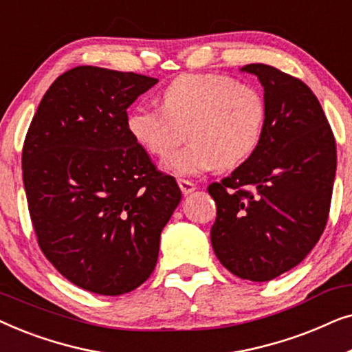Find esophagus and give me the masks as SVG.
Returning <instances> with one entry per match:
<instances>
[{"mask_svg": "<svg viewBox=\"0 0 352 352\" xmlns=\"http://www.w3.org/2000/svg\"><path fill=\"white\" fill-rule=\"evenodd\" d=\"M177 184H179L181 192H182V194H184V195H189V194H192V192L195 190V184H194V182H190V181L179 179V181H177Z\"/></svg>", "mask_w": 352, "mask_h": 352, "instance_id": "esophagus-1", "label": "esophagus"}]
</instances>
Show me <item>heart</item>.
<instances>
[{
  "mask_svg": "<svg viewBox=\"0 0 352 352\" xmlns=\"http://www.w3.org/2000/svg\"><path fill=\"white\" fill-rule=\"evenodd\" d=\"M266 117V100L254 86L224 75L186 74L163 89L162 107L134 105L126 129L138 146L160 158L187 129L189 146L163 162V170L182 177L243 165L259 147Z\"/></svg>",
  "mask_w": 352,
  "mask_h": 352,
  "instance_id": "obj_1",
  "label": "heart"
}]
</instances>
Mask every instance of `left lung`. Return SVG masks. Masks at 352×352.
Masks as SVG:
<instances>
[{"instance_id": "1", "label": "left lung", "mask_w": 352, "mask_h": 352, "mask_svg": "<svg viewBox=\"0 0 352 352\" xmlns=\"http://www.w3.org/2000/svg\"><path fill=\"white\" fill-rule=\"evenodd\" d=\"M264 88L267 117L259 147L208 194L216 201L211 245L240 278L267 282L305 259L324 232L336 146L314 93L271 65L248 64Z\"/></svg>"}]
</instances>
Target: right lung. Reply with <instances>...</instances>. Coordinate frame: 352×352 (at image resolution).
<instances>
[{
	"label": "right lung",
	"instance_id": "right-lung-1",
	"mask_svg": "<svg viewBox=\"0 0 352 352\" xmlns=\"http://www.w3.org/2000/svg\"><path fill=\"white\" fill-rule=\"evenodd\" d=\"M157 83L75 67L43 96L23 142L38 245L67 280L98 295H123L151 277L182 197L126 129V109Z\"/></svg>",
	"mask_w": 352,
	"mask_h": 352
}]
</instances>
